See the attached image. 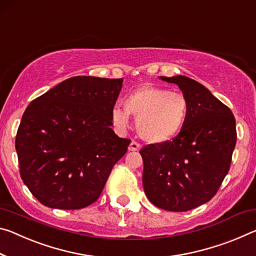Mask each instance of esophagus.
Masks as SVG:
<instances>
[{"mask_svg":"<svg viewBox=\"0 0 256 256\" xmlns=\"http://www.w3.org/2000/svg\"><path fill=\"white\" fill-rule=\"evenodd\" d=\"M140 149H141V144L136 142V141H132V142L128 146L130 152H138V150H140Z\"/></svg>","mask_w":256,"mask_h":256,"instance_id":"34e87169","label":"esophagus"}]
</instances>
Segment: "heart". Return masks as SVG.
<instances>
[{"label":"heart","instance_id":"b5f03b06","mask_svg":"<svg viewBox=\"0 0 256 256\" xmlns=\"http://www.w3.org/2000/svg\"><path fill=\"white\" fill-rule=\"evenodd\" d=\"M189 112L184 94L166 88L144 85L132 91L124 100V108L115 104L110 118L117 128L128 126L130 115L136 117L138 134L146 142L165 144L181 131Z\"/></svg>","mask_w":256,"mask_h":256}]
</instances>
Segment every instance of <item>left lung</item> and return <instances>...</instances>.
I'll list each match as a JSON object with an SVG mask.
<instances>
[{"label":"left lung","mask_w":256,"mask_h":256,"mask_svg":"<svg viewBox=\"0 0 256 256\" xmlns=\"http://www.w3.org/2000/svg\"><path fill=\"white\" fill-rule=\"evenodd\" d=\"M179 86L189 102L181 131L172 141L140 150L146 196L157 208L186 212L212 200L230 168L236 120L208 88L186 76H160Z\"/></svg>","instance_id":"1"}]
</instances>
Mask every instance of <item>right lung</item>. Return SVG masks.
I'll list each match as a JSON object with an SVG mask.
<instances>
[{
    "mask_svg": "<svg viewBox=\"0 0 256 256\" xmlns=\"http://www.w3.org/2000/svg\"><path fill=\"white\" fill-rule=\"evenodd\" d=\"M123 78L75 76L32 101L16 136L20 176L51 208L78 210L98 200L131 140L112 130Z\"/></svg>",
    "mask_w": 256,
    "mask_h": 256,
    "instance_id": "right-lung-1",
    "label": "right lung"
}]
</instances>
